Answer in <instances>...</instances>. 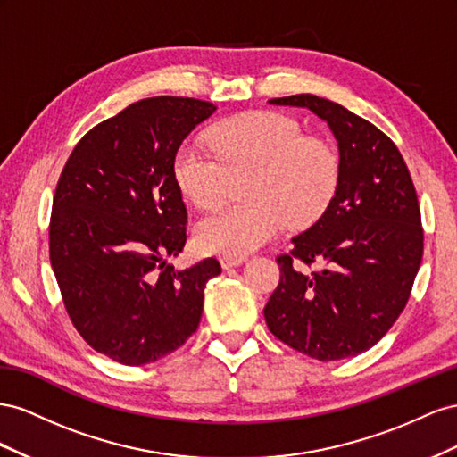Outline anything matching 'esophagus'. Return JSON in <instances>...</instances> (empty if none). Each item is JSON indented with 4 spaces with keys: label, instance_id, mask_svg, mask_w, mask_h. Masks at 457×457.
Returning <instances> with one entry per match:
<instances>
[{
    "label": "esophagus",
    "instance_id": "esophagus-1",
    "mask_svg": "<svg viewBox=\"0 0 457 457\" xmlns=\"http://www.w3.org/2000/svg\"><path fill=\"white\" fill-rule=\"evenodd\" d=\"M245 262H246L245 256H220V264H221V268H224V270L241 266Z\"/></svg>",
    "mask_w": 457,
    "mask_h": 457
}]
</instances>
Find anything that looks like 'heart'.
Segmentation results:
<instances>
[{
  "label": "heart",
  "mask_w": 457,
  "mask_h": 457,
  "mask_svg": "<svg viewBox=\"0 0 457 457\" xmlns=\"http://www.w3.org/2000/svg\"><path fill=\"white\" fill-rule=\"evenodd\" d=\"M186 139L174 156V178L186 197L211 208L226 197L229 176L245 181L243 199L206 214L195 228L203 251L246 256L289 226L314 220L329 203L338 178L335 149L304 137L301 122L276 111H256Z\"/></svg>",
  "instance_id": "1"
}]
</instances>
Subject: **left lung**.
<instances>
[{"label": "left lung", "mask_w": 457, "mask_h": 457, "mask_svg": "<svg viewBox=\"0 0 457 457\" xmlns=\"http://www.w3.org/2000/svg\"><path fill=\"white\" fill-rule=\"evenodd\" d=\"M328 122L338 145L333 199L314 226L278 256L281 278L264 308L279 341L320 361L358 356L379 343L406 308L423 256L420 203L398 147L379 128L312 94L270 99ZM325 259L320 272L303 274Z\"/></svg>", "instance_id": "obj_1"}]
</instances>
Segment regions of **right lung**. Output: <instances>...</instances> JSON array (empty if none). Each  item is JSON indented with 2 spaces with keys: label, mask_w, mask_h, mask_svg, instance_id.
<instances>
[{
  "label": "right lung",
  "mask_w": 457,
  "mask_h": 457,
  "mask_svg": "<svg viewBox=\"0 0 457 457\" xmlns=\"http://www.w3.org/2000/svg\"><path fill=\"white\" fill-rule=\"evenodd\" d=\"M216 111L191 97H149L91 128L62 168L49 258L84 341L124 366H145L197 331L216 258L174 270L187 211L178 147Z\"/></svg>",
  "instance_id": "1"
}]
</instances>
